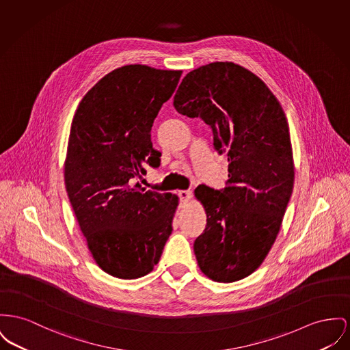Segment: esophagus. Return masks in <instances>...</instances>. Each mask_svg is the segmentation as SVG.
Here are the masks:
<instances>
[{"instance_id": "obj_1", "label": "esophagus", "mask_w": 350, "mask_h": 350, "mask_svg": "<svg viewBox=\"0 0 350 350\" xmlns=\"http://www.w3.org/2000/svg\"><path fill=\"white\" fill-rule=\"evenodd\" d=\"M177 196L180 197V201L185 204V202H187V201L190 200L191 191H190V190H178V191H177Z\"/></svg>"}]
</instances>
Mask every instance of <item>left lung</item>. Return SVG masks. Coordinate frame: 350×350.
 <instances>
[{
	"instance_id": "obj_1",
	"label": "left lung",
	"mask_w": 350,
	"mask_h": 350,
	"mask_svg": "<svg viewBox=\"0 0 350 350\" xmlns=\"http://www.w3.org/2000/svg\"><path fill=\"white\" fill-rule=\"evenodd\" d=\"M173 105L201 118L214 149L227 153L228 180L221 190L200 185L206 227L194 241L201 271L232 283L259 267L273 245L293 189L287 118L266 83L245 67L214 62L190 71Z\"/></svg>"
}]
</instances>
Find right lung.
<instances>
[{
  "instance_id": "obj_1",
  "label": "right lung",
  "mask_w": 350,
  "mask_h": 350,
  "mask_svg": "<svg viewBox=\"0 0 350 350\" xmlns=\"http://www.w3.org/2000/svg\"><path fill=\"white\" fill-rule=\"evenodd\" d=\"M183 71L144 64L116 68L96 83L74 115L64 184L95 262L119 279H137L159 263L178 197L142 187L161 153L153 122Z\"/></svg>"
}]
</instances>
